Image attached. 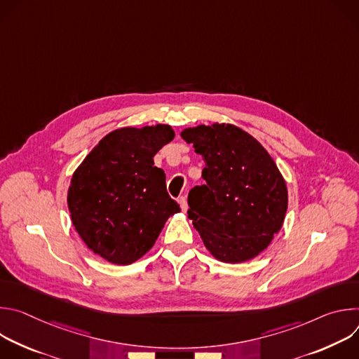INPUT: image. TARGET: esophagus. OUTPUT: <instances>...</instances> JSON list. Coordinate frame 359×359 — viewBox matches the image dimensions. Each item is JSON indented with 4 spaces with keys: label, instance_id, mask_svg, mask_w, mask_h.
<instances>
[{
    "label": "esophagus",
    "instance_id": "1",
    "mask_svg": "<svg viewBox=\"0 0 359 359\" xmlns=\"http://www.w3.org/2000/svg\"><path fill=\"white\" fill-rule=\"evenodd\" d=\"M179 204H180L182 212H186V210H187V198H186V196L179 197Z\"/></svg>",
    "mask_w": 359,
    "mask_h": 359
}]
</instances>
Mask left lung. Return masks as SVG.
<instances>
[{
    "mask_svg": "<svg viewBox=\"0 0 359 359\" xmlns=\"http://www.w3.org/2000/svg\"><path fill=\"white\" fill-rule=\"evenodd\" d=\"M203 156L206 183L189 191V219L204 245L224 263L254 259L283 226L288 194L269 151L229 123L182 132Z\"/></svg>",
    "mask_w": 359,
    "mask_h": 359,
    "instance_id": "8db88e82",
    "label": "left lung"
}]
</instances>
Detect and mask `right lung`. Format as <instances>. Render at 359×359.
<instances>
[{
    "label": "right lung",
    "mask_w": 359,
    "mask_h": 359,
    "mask_svg": "<svg viewBox=\"0 0 359 359\" xmlns=\"http://www.w3.org/2000/svg\"><path fill=\"white\" fill-rule=\"evenodd\" d=\"M169 125L108 133L75 170L68 208L75 230L102 259L128 266L155 244L166 220L180 212L153 156L170 140Z\"/></svg>",
    "instance_id": "add662e5"
}]
</instances>
